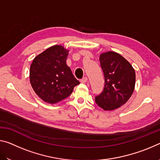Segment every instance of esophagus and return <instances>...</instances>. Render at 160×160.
<instances>
[{"mask_svg": "<svg viewBox=\"0 0 160 160\" xmlns=\"http://www.w3.org/2000/svg\"><path fill=\"white\" fill-rule=\"evenodd\" d=\"M80 82H82V83H85V82H88V78H87V77L83 78L82 79H81Z\"/></svg>", "mask_w": 160, "mask_h": 160, "instance_id": "obj_1", "label": "esophagus"}]
</instances>
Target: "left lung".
Segmentation results:
<instances>
[{
	"label": "left lung",
	"instance_id": "left-lung-1",
	"mask_svg": "<svg viewBox=\"0 0 160 160\" xmlns=\"http://www.w3.org/2000/svg\"><path fill=\"white\" fill-rule=\"evenodd\" d=\"M99 61L104 75V88L95 97V102L104 110L118 109L133 92L135 70L128 61L113 51L102 53Z\"/></svg>",
	"mask_w": 160,
	"mask_h": 160
}]
</instances>
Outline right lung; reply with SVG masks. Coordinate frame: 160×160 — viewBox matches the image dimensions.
<instances>
[{"instance_id": "right-lung-1", "label": "right lung", "mask_w": 160, "mask_h": 160, "mask_svg": "<svg viewBox=\"0 0 160 160\" xmlns=\"http://www.w3.org/2000/svg\"><path fill=\"white\" fill-rule=\"evenodd\" d=\"M68 51L60 45L47 48L34 58L29 78L35 92L49 104H56L70 96L80 82L66 63Z\"/></svg>"}]
</instances>
